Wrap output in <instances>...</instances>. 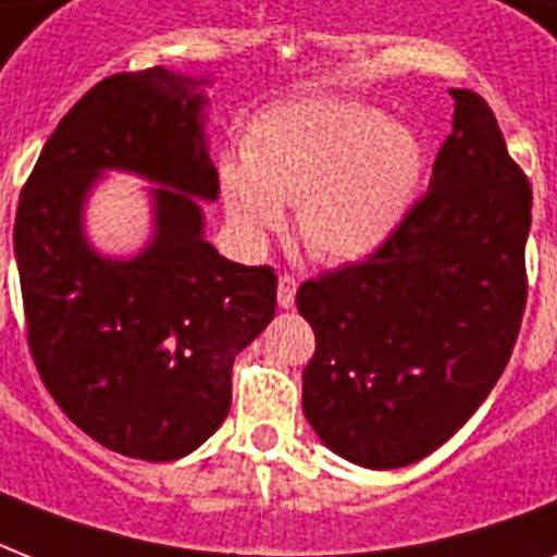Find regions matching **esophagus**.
<instances>
[{
  "label": "esophagus",
  "instance_id": "obj_1",
  "mask_svg": "<svg viewBox=\"0 0 557 557\" xmlns=\"http://www.w3.org/2000/svg\"><path fill=\"white\" fill-rule=\"evenodd\" d=\"M295 295H297V280L292 277V274H280V280H277V304L283 306V309H288V306L295 304Z\"/></svg>",
  "mask_w": 557,
  "mask_h": 557
}]
</instances>
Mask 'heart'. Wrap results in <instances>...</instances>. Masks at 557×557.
<instances>
[{"mask_svg":"<svg viewBox=\"0 0 557 557\" xmlns=\"http://www.w3.org/2000/svg\"><path fill=\"white\" fill-rule=\"evenodd\" d=\"M245 168H222L236 231L260 245L283 225L280 201H300L297 231L318 260L349 262L387 243L422 187L424 150L405 124L349 100H297L257 117Z\"/></svg>","mask_w":557,"mask_h":557,"instance_id":"b5f03b06","label":"heart"}]
</instances>
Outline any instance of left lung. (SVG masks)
Masks as SVG:
<instances>
[{"instance_id": "8db88e82", "label": "left lung", "mask_w": 557, "mask_h": 557, "mask_svg": "<svg viewBox=\"0 0 557 557\" xmlns=\"http://www.w3.org/2000/svg\"><path fill=\"white\" fill-rule=\"evenodd\" d=\"M431 187L364 260L297 288L312 323L304 413L335 454L401 468L448 442L509 364L527 312L532 185L492 107L450 89Z\"/></svg>"}]
</instances>
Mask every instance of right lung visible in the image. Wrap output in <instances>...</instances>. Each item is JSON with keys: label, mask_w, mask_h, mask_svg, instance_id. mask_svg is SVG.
<instances>
[{"label": "right lung", "mask_w": 557, "mask_h": 557, "mask_svg": "<svg viewBox=\"0 0 557 557\" xmlns=\"http://www.w3.org/2000/svg\"><path fill=\"white\" fill-rule=\"evenodd\" d=\"M193 86L164 65L95 83L39 152L13 222L39 379L83 433L147 462L185 457L216 431L236 352L277 306L271 265L225 260L201 236L193 196L216 199L219 176ZM103 166L165 185L153 245L129 263L103 261L82 239V199Z\"/></svg>", "instance_id": "right-lung-1"}]
</instances>
